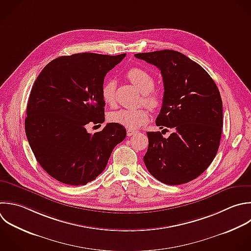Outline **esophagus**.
I'll return each mask as SVG.
<instances>
[{
    "instance_id": "obj_1",
    "label": "esophagus",
    "mask_w": 251,
    "mask_h": 251,
    "mask_svg": "<svg viewBox=\"0 0 251 251\" xmlns=\"http://www.w3.org/2000/svg\"><path fill=\"white\" fill-rule=\"evenodd\" d=\"M136 132H137V131L134 130V129H130V128H127V129H126V134H127V136H131V135L135 134Z\"/></svg>"
}]
</instances>
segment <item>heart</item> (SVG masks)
Returning <instances> with one entry per match:
<instances>
[{
  "mask_svg": "<svg viewBox=\"0 0 251 251\" xmlns=\"http://www.w3.org/2000/svg\"><path fill=\"white\" fill-rule=\"evenodd\" d=\"M126 77L130 82L143 94V103L151 109H157L161 105V97L154 92L155 79L152 75L140 68H131L126 72ZM116 81L113 79L106 80L101 88V96L103 101L109 106H114L116 99ZM149 119L148 110L139 109H119L113 111L109 115L112 123L124 126L127 128H137L144 125Z\"/></svg>",
  "mask_w": 251,
  "mask_h": 251,
  "instance_id": "b5f03b06",
  "label": "heart"
}]
</instances>
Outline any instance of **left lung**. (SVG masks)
Instances as JSON below:
<instances>
[{
  "mask_svg": "<svg viewBox=\"0 0 251 251\" xmlns=\"http://www.w3.org/2000/svg\"><path fill=\"white\" fill-rule=\"evenodd\" d=\"M134 56L161 71L164 96L156 126L173 129L168 138L159 131L147 132L144 164L163 183L188 182L209 167L218 152L223 126L219 89L201 66L179 52L162 50Z\"/></svg>",
  "mask_w": 251,
  "mask_h": 251,
  "instance_id": "1",
  "label": "left lung"
}]
</instances>
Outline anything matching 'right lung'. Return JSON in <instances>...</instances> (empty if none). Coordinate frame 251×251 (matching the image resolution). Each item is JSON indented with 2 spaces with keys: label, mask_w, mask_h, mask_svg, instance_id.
Here are the masks:
<instances>
[{
  "label": "right lung",
  "mask_w": 251,
  "mask_h": 251,
  "mask_svg": "<svg viewBox=\"0 0 251 251\" xmlns=\"http://www.w3.org/2000/svg\"><path fill=\"white\" fill-rule=\"evenodd\" d=\"M125 57L63 56L36 78L26 108L25 133L37 162L55 179L70 185L92 181L126 138V128L115 123L93 134L86 129L90 123H104V78Z\"/></svg>",
  "instance_id": "1"
}]
</instances>
